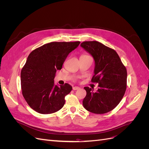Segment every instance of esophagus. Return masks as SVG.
Here are the masks:
<instances>
[{"label":"esophagus","instance_id":"esophagus-1","mask_svg":"<svg viewBox=\"0 0 149 149\" xmlns=\"http://www.w3.org/2000/svg\"><path fill=\"white\" fill-rule=\"evenodd\" d=\"M79 89V88L78 87V86H74V87L73 88V89L74 90V91H76V90H78Z\"/></svg>","mask_w":149,"mask_h":149}]
</instances>
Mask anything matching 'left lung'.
Segmentation results:
<instances>
[{"label": "left lung", "instance_id": "1", "mask_svg": "<svg viewBox=\"0 0 149 149\" xmlns=\"http://www.w3.org/2000/svg\"><path fill=\"white\" fill-rule=\"evenodd\" d=\"M81 47L95 62L91 81L97 83L96 92L84 87L86 96L83 105L94 114H104L114 109L123 99L127 87V70L114 49L96 41L84 42Z\"/></svg>", "mask_w": 149, "mask_h": 149}]
</instances>
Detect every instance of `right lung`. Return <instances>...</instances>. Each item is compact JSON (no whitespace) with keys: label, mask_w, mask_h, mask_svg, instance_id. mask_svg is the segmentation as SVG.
<instances>
[{"label":"right lung","mask_w":149,"mask_h":149,"mask_svg":"<svg viewBox=\"0 0 149 149\" xmlns=\"http://www.w3.org/2000/svg\"><path fill=\"white\" fill-rule=\"evenodd\" d=\"M80 42H51L36 48L29 55L20 74L22 94L29 106L40 114L54 113L63 107L65 97L72 90L68 83H54L56 70Z\"/></svg>","instance_id":"obj_1"}]
</instances>
